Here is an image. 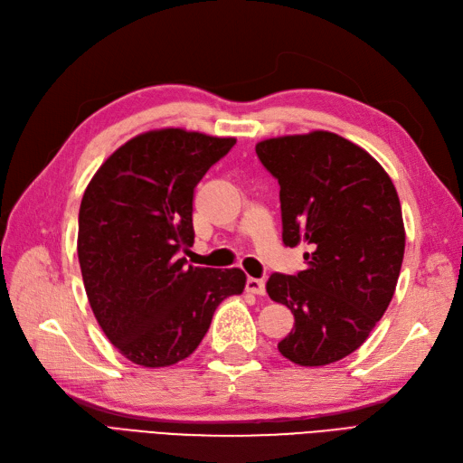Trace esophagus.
<instances>
[{
  "mask_svg": "<svg viewBox=\"0 0 463 463\" xmlns=\"http://www.w3.org/2000/svg\"><path fill=\"white\" fill-rule=\"evenodd\" d=\"M245 288H247L249 293H255V296H264V293H266L264 279H259V278H247Z\"/></svg>",
  "mask_w": 463,
  "mask_h": 463,
  "instance_id": "34e87169",
  "label": "esophagus"
}]
</instances>
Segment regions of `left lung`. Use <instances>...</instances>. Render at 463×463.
<instances>
[{"label": "left lung", "mask_w": 463, "mask_h": 463, "mask_svg": "<svg viewBox=\"0 0 463 463\" xmlns=\"http://www.w3.org/2000/svg\"><path fill=\"white\" fill-rule=\"evenodd\" d=\"M255 150L279 184L284 245L311 249L305 270L266 282L296 317L278 349L301 367L330 365L369 338L396 291L405 249L396 187L367 150L335 133L266 138Z\"/></svg>", "instance_id": "1"}]
</instances>
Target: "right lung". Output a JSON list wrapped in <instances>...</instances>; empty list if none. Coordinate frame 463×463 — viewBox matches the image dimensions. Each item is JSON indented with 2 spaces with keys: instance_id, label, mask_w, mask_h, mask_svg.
Wrapping results in <instances>:
<instances>
[{
  "instance_id": "obj_1",
  "label": "right lung",
  "mask_w": 463,
  "mask_h": 463,
  "mask_svg": "<svg viewBox=\"0 0 463 463\" xmlns=\"http://www.w3.org/2000/svg\"><path fill=\"white\" fill-rule=\"evenodd\" d=\"M233 145V137L174 128L137 135L82 194L77 253L87 298L108 340L135 365L189 357L216 307L245 288L240 269L177 259L194 241V187Z\"/></svg>"
}]
</instances>
